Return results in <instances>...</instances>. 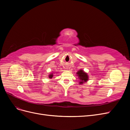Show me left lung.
Returning a JSON list of instances; mask_svg holds the SVG:
<instances>
[{
    "label": "left lung",
    "mask_w": 130,
    "mask_h": 130,
    "mask_svg": "<svg viewBox=\"0 0 130 130\" xmlns=\"http://www.w3.org/2000/svg\"><path fill=\"white\" fill-rule=\"evenodd\" d=\"M77 74L80 80H81V81L80 82V84H82L83 83H85V82H86L88 80V75L87 74V73H85L82 70H80L79 71H78Z\"/></svg>",
    "instance_id": "obj_1"
}]
</instances>
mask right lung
<instances>
[{"label": "right lung", "mask_w": 130, "mask_h": 130, "mask_svg": "<svg viewBox=\"0 0 130 130\" xmlns=\"http://www.w3.org/2000/svg\"><path fill=\"white\" fill-rule=\"evenodd\" d=\"M49 77H50V78H52V77H53V74H51L50 75H49Z\"/></svg>", "instance_id": "obj_1"}]
</instances>
